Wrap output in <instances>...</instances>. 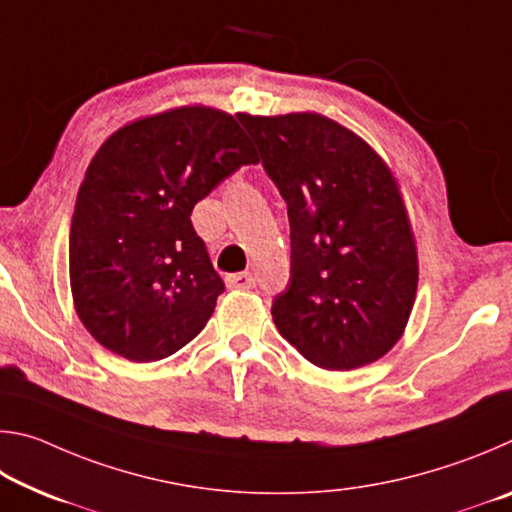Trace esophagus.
Wrapping results in <instances>:
<instances>
[{"mask_svg":"<svg viewBox=\"0 0 512 512\" xmlns=\"http://www.w3.org/2000/svg\"><path fill=\"white\" fill-rule=\"evenodd\" d=\"M225 282H228L230 289H253L255 287V275L253 273H235V275H228L225 277Z\"/></svg>","mask_w":512,"mask_h":512,"instance_id":"34e87169","label":"esophagus"}]
</instances>
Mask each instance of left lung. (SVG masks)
Here are the masks:
<instances>
[{
    "instance_id": "obj_1",
    "label": "left lung",
    "mask_w": 512,
    "mask_h": 512,
    "mask_svg": "<svg viewBox=\"0 0 512 512\" xmlns=\"http://www.w3.org/2000/svg\"><path fill=\"white\" fill-rule=\"evenodd\" d=\"M287 203L291 275L273 323L302 357L352 370L400 341L418 255L391 171L348 128L314 112L239 115Z\"/></svg>"
}]
</instances>
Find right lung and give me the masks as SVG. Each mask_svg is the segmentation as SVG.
Returning a JSON list of instances; mask_svg holds the SVG:
<instances>
[{"label": "right lung", "mask_w": 512, "mask_h": 512, "mask_svg": "<svg viewBox=\"0 0 512 512\" xmlns=\"http://www.w3.org/2000/svg\"><path fill=\"white\" fill-rule=\"evenodd\" d=\"M255 162L239 121L203 106L137 119L103 142L69 230L76 314L103 348L160 361L201 332L225 284L189 216Z\"/></svg>", "instance_id": "obj_1"}]
</instances>
